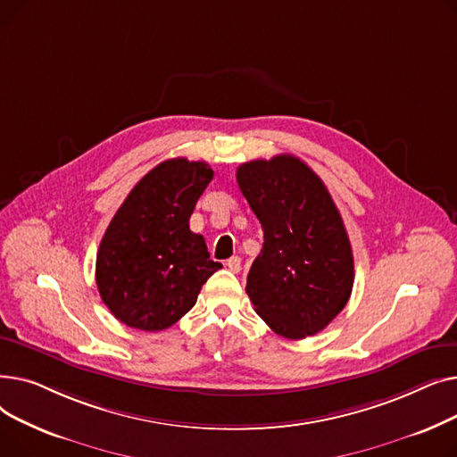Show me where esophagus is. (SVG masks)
Listing matches in <instances>:
<instances>
[{
	"instance_id": "1",
	"label": "esophagus",
	"mask_w": 457,
	"mask_h": 457,
	"mask_svg": "<svg viewBox=\"0 0 457 457\" xmlns=\"http://www.w3.org/2000/svg\"><path fill=\"white\" fill-rule=\"evenodd\" d=\"M226 267H228L231 272H241V257H237V255L229 257V259L226 261Z\"/></svg>"
}]
</instances>
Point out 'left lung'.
Instances as JSON below:
<instances>
[{
	"mask_svg": "<svg viewBox=\"0 0 457 457\" xmlns=\"http://www.w3.org/2000/svg\"><path fill=\"white\" fill-rule=\"evenodd\" d=\"M237 183L262 228L246 279L255 313L285 339L322 331L353 287L348 233L326 185L295 155L245 162Z\"/></svg>",
	"mask_w": 457,
	"mask_h": 457,
	"instance_id": "left-lung-1",
	"label": "left lung"
}]
</instances>
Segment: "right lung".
<instances>
[{
	"label": "right lung",
	"mask_w": 457,
	"mask_h": 457,
	"mask_svg": "<svg viewBox=\"0 0 457 457\" xmlns=\"http://www.w3.org/2000/svg\"><path fill=\"white\" fill-rule=\"evenodd\" d=\"M211 166L168 159L120 205L96 255V283L111 313L129 328L161 331L195 307L202 285L222 269L188 228Z\"/></svg>",
	"instance_id": "add662e5"
}]
</instances>
